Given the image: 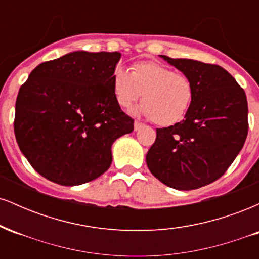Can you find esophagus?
Returning a JSON list of instances; mask_svg holds the SVG:
<instances>
[{
	"instance_id": "1",
	"label": "esophagus",
	"mask_w": 259,
	"mask_h": 259,
	"mask_svg": "<svg viewBox=\"0 0 259 259\" xmlns=\"http://www.w3.org/2000/svg\"><path fill=\"white\" fill-rule=\"evenodd\" d=\"M140 127H142V123H140V121L135 120V123H134V130H135V132H138Z\"/></svg>"
}]
</instances>
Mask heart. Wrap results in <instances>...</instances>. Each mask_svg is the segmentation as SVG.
Wrapping results in <instances>:
<instances>
[{"label": "heart", "mask_w": 259, "mask_h": 259, "mask_svg": "<svg viewBox=\"0 0 259 259\" xmlns=\"http://www.w3.org/2000/svg\"><path fill=\"white\" fill-rule=\"evenodd\" d=\"M113 94L118 105L129 108L141 95L142 105L135 114L150 118L158 125L177 124L185 117L194 100V85L184 74L154 62H139L132 73L117 67L112 76Z\"/></svg>", "instance_id": "obj_1"}]
</instances>
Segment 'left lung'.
Here are the masks:
<instances>
[{"instance_id":"left-lung-1","label":"left lung","mask_w":259,"mask_h":259,"mask_svg":"<svg viewBox=\"0 0 259 259\" xmlns=\"http://www.w3.org/2000/svg\"><path fill=\"white\" fill-rule=\"evenodd\" d=\"M160 57L191 80L194 100L183 120L157 129L147 167L164 185L195 190L219 179L241 151L248 132L247 100L219 65Z\"/></svg>"}]
</instances>
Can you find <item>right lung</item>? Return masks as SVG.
I'll return each instance as SVG.
<instances>
[{
  "instance_id": "obj_1",
  "label": "right lung",
  "mask_w": 259,
  "mask_h": 259,
  "mask_svg": "<svg viewBox=\"0 0 259 259\" xmlns=\"http://www.w3.org/2000/svg\"><path fill=\"white\" fill-rule=\"evenodd\" d=\"M119 52L74 51L38 64L18 92L14 134L31 167L64 186L111 167L112 145L134 120L113 94Z\"/></svg>"
}]
</instances>
